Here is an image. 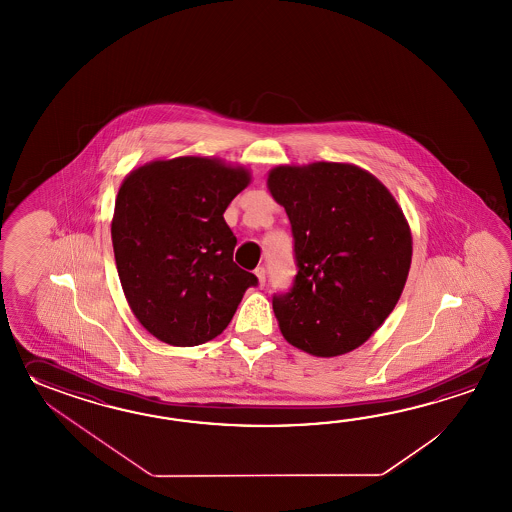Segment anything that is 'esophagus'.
Segmentation results:
<instances>
[{"mask_svg":"<svg viewBox=\"0 0 512 512\" xmlns=\"http://www.w3.org/2000/svg\"><path fill=\"white\" fill-rule=\"evenodd\" d=\"M254 274H256V278H258V283H260V287H263V285H265V278H267V274H265V269H263V267H258V269L254 271Z\"/></svg>","mask_w":512,"mask_h":512,"instance_id":"1","label":"esophagus"}]
</instances>
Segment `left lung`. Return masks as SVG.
I'll return each instance as SVG.
<instances>
[{"label":"left lung","mask_w":512,"mask_h":512,"mask_svg":"<svg viewBox=\"0 0 512 512\" xmlns=\"http://www.w3.org/2000/svg\"><path fill=\"white\" fill-rule=\"evenodd\" d=\"M294 238L298 272L274 294L283 337L315 357L362 346L399 302L412 232L381 181L355 164L276 166L267 179Z\"/></svg>","instance_id":"left-lung-1"}]
</instances>
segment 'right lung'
<instances>
[{"label":"right lung","mask_w":512,"mask_h":512,"mask_svg":"<svg viewBox=\"0 0 512 512\" xmlns=\"http://www.w3.org/2000/svg\"><path fill=\"white\" fill-rule=\"evenodd\" d=\"M249 183L243 166L192 155L146 163L122 181L111 221L120 285L161 342L190 348L218 337L258 285L232 260L238 240L223 218Z\"/></svg>","instance_id":"add662e5"}]
</instances>
